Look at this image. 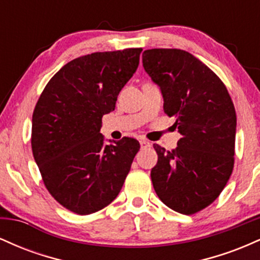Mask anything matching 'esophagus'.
Masks as SVG:
<instances>
[{
    "instance_id": "esophagus-1",
    "label": "esophagus",
    "mask_w": 260,
    "mask_h": 260,
    "mask_svg": "<svg viewBox=\"0 0 260 260\" xmlns=\"http://www.w3.org/2000/svg\"><path fill=\"white\" fill-rule=\"evenodd\" d=\"M139 143H140V147H142V148H148V147H150V143H149L148 140H145V139H140Z\"/></svg>"
}]
</instances>
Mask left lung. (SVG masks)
Segmentation results:
<instances>
[{
	"label": "left lung",
	"instance_id": "obj_1",
	"mask_svg": "<svg viewBox=\"0 0 260 260\" xmlns=\"http://www.w3.org/2000/svg\"><path fill=\"white\" fill-rule=\"evenodd\" d=\"M143 67L160 88L164 111L175 117L182 136L172 151L154 144L157 164L151 182L164 204L190 215L215 201L232 174L234 103L219 77L183 50H145Z\"/></svg>",
	"mask_w": 260,
	"mask_h": 260
}]
</instances>
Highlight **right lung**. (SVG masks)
<instances>
[{"mask_svg": "<svg viewBox=\"0 0 260 260\" xmlns=\"http://www.w3.org/2000/svg\"><path fill=\"white\" fill-rule=\"evenodd\" d=\"M142 49L94 52L68 62L45 86L31 121V149L53 198L79 214L99 211L120 193L140 145L105 144L101 118L139 64Z\"/></svg>", "mask_w": 260, "mask_h": 260, "instance_id": "obj_1", "label": "right lung"}]
</instances>
